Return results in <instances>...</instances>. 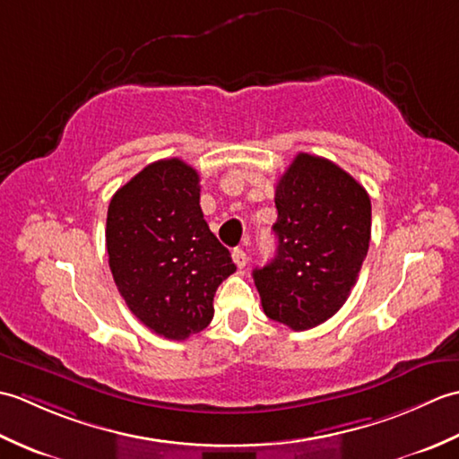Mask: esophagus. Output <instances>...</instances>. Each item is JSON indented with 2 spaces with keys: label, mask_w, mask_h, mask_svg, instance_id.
I'll return each mask as SVG.
<instances>
[{
  "label": "esophagus",
  "mask_w": 459,
  "mask_h": 459,
  "mask_svg": "<svg viewBox=\"0 0 459 459\" xmlns=\"http://www.w3.org/2000/svg\"><path fill=\"white\" fill-rule=\"evenodd\" d=\"M232 260H235L237 268H245L248 264V255L242 248L232 250Z\"/></svg>",
  "instance_id": "1"
}]
</instances>
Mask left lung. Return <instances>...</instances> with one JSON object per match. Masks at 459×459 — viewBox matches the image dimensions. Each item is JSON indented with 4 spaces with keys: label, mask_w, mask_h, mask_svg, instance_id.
<instances>
[{
    "label": "left lung",
    "mask_w": 459,
    "mask_h": 459,
    "mask_svg": "<svg viewBox=\"0 0 459 459\" xmlns=\"http://www.w3.org/2000/svg\"><path fill=\"white\" fill-rule=\"evenodd\" d=\"M274 201L276 256L252 278L270 319L306 331L335 316L357 284L370 240V199L333 161L298 153Z\"/></svg>",
    "instance_id": "1"
}]
</instances>
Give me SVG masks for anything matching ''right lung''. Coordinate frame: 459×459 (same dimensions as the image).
I'll return each mask as SVG.
<instances>
[{
    "label": "right lung",
    "mask_w": 459,
    "mask_h": 459,
    "mask_svg": "<svg viewBox=\"0 0 459 459\" xmlns=\"http://www.w3.org/2000/svg\"><path fill=\"white\" fill-rule=\"evenodd\" d=\"M199 173L171 158L114 193L106 250L120 296L145 327L183 341L211 324L214 291L237 270L199 204Z\"/></svg>",
    "instance_id": "right-lung-1"
}]
</instances>
